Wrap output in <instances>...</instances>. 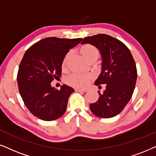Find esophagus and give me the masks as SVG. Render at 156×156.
Instances as JSON below:
<instances>
[{
	"label": "esophagus",
	"mask_w": 156,
	"mask_h": 156,
	"mask_svg": "<svg viewBox=\"0 0 156 156\" xmlns=\"http://www.w3.org/2000/svg\"><path fill=\"white\" fill-rule=\"evenodd\" d=\"M76 91L77 92H86L87 91V89H84V88H76Z\"/></svg>",
	"instance_id": "esophagus-1"
}]
</instances>
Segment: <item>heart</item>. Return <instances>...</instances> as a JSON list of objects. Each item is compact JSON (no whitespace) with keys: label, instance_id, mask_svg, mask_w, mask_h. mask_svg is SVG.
<instances>
[{"label":"heart","instance_id":"obj_1","mask_svg":"<svg viewBox=\"0 0 156 156\" xmlns=\"http://www.w3.org/2000/svg\"><path fill=\"white\" fill-rule=\"evenodd\" d=\"M80 52L83 55L84 58L88 60L90 58L93 57L98 56V51L95 47L90 44L84 45L80 49ZM70 53H67L66 56L64 57L63 60H62V68L64 69L66 68L67 65H68V60L69 55ZM91 78V75L89 73H73L70 74L66 78V81L70 86H73L76 88H85L87 86L88 81Z\"/></svg>","mask_w":156,"mask_h":156}]
</instances>
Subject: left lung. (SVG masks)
Wrapping results in <instances>:
<instances>
[{"label":"left lung","instance_id":"1","mask_svg":"<svg viewBox=\"0 0 156 156\" xmlns=\"http://www.w3.org/2000/svg\"><path fill=\"white\" fill-rule=\"evenodd\" d=\"M97 47L101 55V72L96 86L106 84L98 101L90 104L94 115L111 118L119 114L132 98L137 80V68L127 47L109 35L99 34L83 39L81 44Z\"/></svg>","mask_w":156,"mask_h":156}]
</instances>
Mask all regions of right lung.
Listing matches in <instances>:
<instances>
[{
	"instance_id": "add662e5",
	"label": "right lung",
	"mask_w": 156,
	"mask_h": 156,
	"mask_svg": "<svg viewBox=\"0 0 156 156\" xmlns=\"http://www.w3.org/2000/svg\"><path fill=\"white\" fill-rule=\"evenodd\" d=\"M82 39L47 37L26 51L18 71V86L26 106L39 119L52 121L66 112L74 89L63 85L58 90L50 83L61 77L64 57Z\"/></svg>"
}]
</instances>
